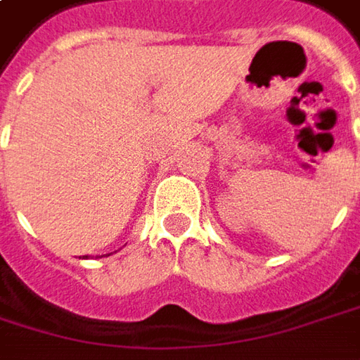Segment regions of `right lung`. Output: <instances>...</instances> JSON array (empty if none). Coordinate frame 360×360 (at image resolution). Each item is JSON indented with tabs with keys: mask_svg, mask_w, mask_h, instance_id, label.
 Listing matches in <instances>:
<instances>
[{
	"mask_svg": "<svg viewBox=\"0 0 360 360\" xmlns=\"http://www.w3.org/2000/svg\"><path fill=\"white\" fill-rule=\"evenodd\" d=\"M84 257H86V255H84Z\"/></svg>",
	"mask_w": 360,
	"mask_h": 360,
	"instance_id": "1",
	"label": "right lung"
}]
</instances>
